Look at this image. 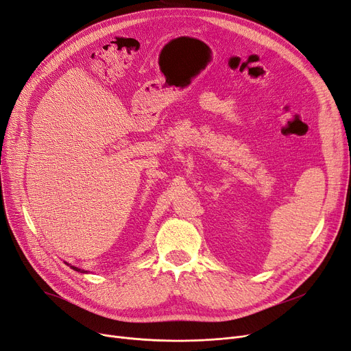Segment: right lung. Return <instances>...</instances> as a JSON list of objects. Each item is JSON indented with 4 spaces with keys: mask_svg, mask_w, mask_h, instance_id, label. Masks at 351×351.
Returning a JSON list of instances; mask_svg holds the SVG:
<instances>
[{
    "mask_svg": "<svg viewBox=\"0 0 351 351\" xmlns=\"http://www.w3.org/2000/svg\"><path fill=\"white\" fill-rule=\"evenodd\" d=\"M67 264V263H66ZM70 268H73L74 271H77V272H83V274H87V271H84V269H82V268H77V267H74V265H70V264H67Z\"/></svg>",
    "mask_w": 351,
    "mask_h": 351,
    "instance_id": "right-lung-1",
    "label": "right lung"
}]
</instances>
